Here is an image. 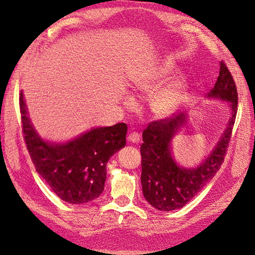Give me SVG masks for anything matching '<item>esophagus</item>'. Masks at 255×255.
I'll return each instance as SVG.
<instances>
[{"mask_svg":"<svg viewBox=\"0 0 255 255\" xmlns=\"http://www.w3.org/2000/svg\"><path fill=\"white\" fill-rule=\"evenodd\" d=\"M128 141L134 142V143L139 142V140H140V135L138 134V133H136V132H132V133L128 134Z\"/></svg>","mask_w":255,"mask_h":255,"instance_id":"obj_1","label":"esophagus"}]
</instances>
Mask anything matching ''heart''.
<instances>
[{"label": "heart", "instance_id": "b5f03b06", "mask_svg": "<svg viewBox=\"0 0 255 255\" xmlns=\"http://www.w3.org/2000/svg\"><path fill=\"white\" fill-rule=\"evenodd\" d=\"M173 71V67L170 63H164L155 71L143 78L137 80L134 84V88L140 94H151L156 90L161 84L169 78ZM185 81L176 79L169 83L154 95L150 101V109L152 114L157 118H167L172 116L182 104L185 97ZM127 106H132L133 101L129 98L125 100Z\"/></svg>", "mask_w": 255, "mask_h": 255}]
</instances>
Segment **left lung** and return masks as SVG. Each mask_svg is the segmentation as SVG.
I'll list each match as a JSON object with an SVG mask.
<instances>
[{"label":"left lung","mask_w":255,"mask_h":255,"mask_svg":"<svg viewBox=\"0 0 255 255\" xmlns=\"http://www.w3.org/2000/svg\"><path fill=\"white\" fill-rule=\"evenodd\" d=\"M207 97L229 102L231 117L215 149L199 166L180 167L171 153V141L186 125V114L153 121L142 132V192L146 201L158 211L169 212L183 207L213 179L225 160L235 123L238 96L233 76L223 61L220 63L217 82Z\"/></svg>","instance_id":"obj_1"}]
</instances>
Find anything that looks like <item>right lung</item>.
<instances>
[{
    "mask_svg": "<svg viewBox=\"0 0 255 255\" xmlns=\"http://www.w3.org/2000/svg\"><path fill=\"white\" fill-rule=\"evenodd\" d=\"M19 102L22 132L37 172L68 203L97 199L104 190L107 161L126 145V123L92 128L65 143H50L35 130L22 91Z\"/></svg>",
    "mask_w": 255,
    "mask_h": 255,
    "instance_id": "obj_1",
    "label": "right lung"
}]
</instances>
